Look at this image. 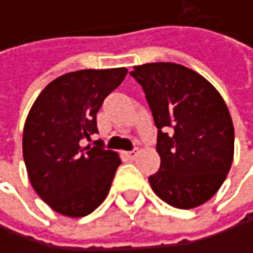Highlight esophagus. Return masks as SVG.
I'll return each mask as SVG.
<instances>
[{
	"instance_id": "esophagus-1",
	"label": "esophagus",
	"mask_w": 253,
	"mask_h": 253,
	"mask_svg": "<svg viewBox=\"0 0 253 253\" xmlns=\"http://www.w3.org/2000/svg\"><path fill=\"white\" fill-rule=\"evenodd\" d=\"M136 155H137V149H133V151H128V152H126V157L127 158H130V160H134V158H136Z\"/></svg>"
}]
</instances>
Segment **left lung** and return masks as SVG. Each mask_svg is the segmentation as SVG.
I'll list each match as a JSON object with an SVG mask.
<instances>
[{
	"label": "left lung",
	"instance_id": "8db88e82",
	"mask_svg": "<svg viewBox=\"0 0 253 253\" xmlns=\"http://www.w3.org/2000/svg\"><path fill=\"white\" fill-rule=\"evenodd\" d=\"M155 126L160 170L152 190L169 205L190 210L211 199L226 180L234 128L218 90L199 73L174 63L134 66Z\"/></svg>",
	"mask_w": 253,
	"mask_h": 253
}]
</instances>
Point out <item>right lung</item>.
Segmentation results:
<instances>
[{"label":"right lung","instance_id":"1","mask_svg":"<svg viewBox=\"0 0 253 253\" xmlns=\"http://www.w3.org/2000/svg\"><path fill=\"white\" fill-rule=\"evenodd\" d=\"M127 70H79L52 80L33 102L23 128V158L29 180L54 211L84 217L107 198L122 164L117 152L80 146L98 133L96 114L120 86Z\"/></svg>","mask_w":253,"mask_h":253}]
</instances>
